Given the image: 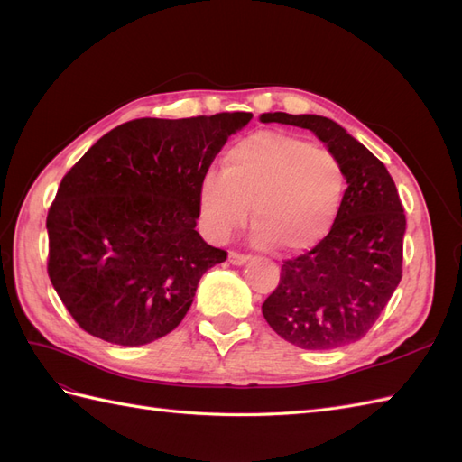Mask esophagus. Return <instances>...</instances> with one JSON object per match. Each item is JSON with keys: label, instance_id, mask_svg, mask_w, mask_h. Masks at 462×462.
Returning <instances> with one entry per match:
<instances>
[{"label": "esophagus", "instance_id": "34e87169", "mask_svg": "<svg viewBox=\"0 0 462 462\" xmlns=\"http://www.w3.org/2000/svg\"><path fill=\"white\" fill-rule=\"evenodd\" d=\"M248 260H250V256H248V254L235 253V250H231V253H229V262H231L233 265H243V263H246Z\"/></svg>", "mask_w": 462, "mask_h": 462}]
</instances>
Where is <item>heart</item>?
I'll list each match as a JSON object with an SVG mask.
<instances>
[{
    "instance_id": "1",
    "label": "heart",
    "mask_w": 462,
    "mask_h": 462,
    "mask_svg": "<svg viewBox=\"0 0 462 462\" xmlns=\"http://www.w3.org/2000/svg\"><path fill=\"white\" fill-rule=\"evenodd\" d=\"M345 192L346 175L335 153L295 134L260 131L223 153L221 173L202 177L197 208L214 241L245 227L253 208L254 243L295 254L331 233Z\"/></svg>"
}]
</instances>
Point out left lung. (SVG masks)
Listing matches in <instances>:
<instances>
[{
  "mask_svg": "<svg viewBox=\"0 0 462 462\" xmlns=\"http://www.w3.org/2000/svg\"><path fill=\"white\" fill-rule=\"evenodd\" d=\"M262 123L310 129L346 175L341 214L309 253L285 260L262 314L282 337L329 351L365 337L402 277L407 217L385 165L341 125L319 116L262 114Z\"/></svg>",
  "mask_w": 462,
  "mask_h": 462,
  "instance_id": "left-lung-1",
  "label": "left lung"
}]
</instances>
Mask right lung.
Wrapping results in <instances>:
<instances>
[{"instance_id": "obj_1", "label": "right lung", "mask_w": 462, "mask_h": 462, "mask_svg": "<svg viewBox=\"0 0 462 462\" xmlns=\"http://www.w3.org/2000/svg\"><path fill=\"white\" fill-rule=\"evenodd\" d=\"M250 119H133L67 171L46 219L48 275L87 333L136 346L180 324L200 277L227 258L194 229L199 185Z\"/></svg>"}]
</instances>
